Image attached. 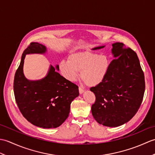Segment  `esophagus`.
Listing matches in <instances>:
<instances>
[{
    "label": "esophagus",
    "mask_w": 155,
    "mask_h": 155,
    "mask_svg": "<svg viewBox=\"0 0 155 155\" xmlns=\"http://www.w3.org/2000/svg\"><path fill=\"white\" fill-rule=\"evenodd\" d=\"M78 91H79V93L80 94H83L84 92V90L83 89V88H82L81 87L78 88Z\"/></svg>",
    "instance_id": "1"
}]
</instances>
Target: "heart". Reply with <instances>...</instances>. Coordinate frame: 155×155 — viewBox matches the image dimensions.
<instances>
[{"label":"heart","instance_id":"obj_1","mask_svg":"<svg viewBox=\"0 0 155 155\" xmlns=\"http://www.w3.org/2000/svg\"><path fill=\"white\" fill-rule=\"evenodd\" d=\"M107 56L91 51L73 52L68 57V61H62L59 68L62 75L74 81L81 71V77L88 87H94L103 81L110 67Z\"/></svg>","mask_w":155,"mask_h":155}]
</instances>
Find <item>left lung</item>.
<instances>
[{
  "mask_svg": "<svg viewBox=\"0 0 155 155\" xmlns=\"http://www.w3.org/2000/svg\"><path fill=\"white\" fill-rule=\"evenodd\" d=\"M112 46L114 59L107 76L90 90L96 97L91 107L94 119L104 126L116 127L127 123L137 113L143 101L145 82L136 52L122 42Z\"/></svg>",
  "mask_w": 155,
  "mask_h": 155,
  "instance_id": "8db88e82",
  "label": "left lung"
}]
</instances>
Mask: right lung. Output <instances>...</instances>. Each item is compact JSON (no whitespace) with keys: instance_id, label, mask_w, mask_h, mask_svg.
<instances>
[{"instance_id":"1","label":"right lung","mask_w":155,"mask_h":155,"mask_svg":"<svg viewBox=\"0 0 155 155\" xmlns=\"http://www.w3.org/2000/svg\"><path fill=\"white\" fill-rule=\"evenodd\" d=\"M45 46L31 42L23 52L14 79L16 103L26 119L43 128H57L64 123L70 113L71 104L79 95L77 85L66 79L51 65L41 80L30 81L25 77L23 65L26 54H45Z\"/></svg>"}]
</instances>
